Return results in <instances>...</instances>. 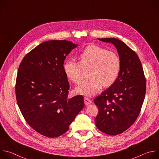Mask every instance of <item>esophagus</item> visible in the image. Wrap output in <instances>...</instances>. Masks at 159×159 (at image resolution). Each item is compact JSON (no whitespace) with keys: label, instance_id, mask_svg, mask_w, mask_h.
Returning <instances> with one entry per match:
<instances>
[{"label":"esophagus","instance_id":"34e87169","mask_svg":"<svg viewBox=\"0 0 159 159\" xmlns=\"http://www.w3.org/2000/svg\"><path fill=\"white\" fill-rule=\"evenodd\" d=\"M84 103L86 106L89 105L90 104L92 103V101L90 100V99H89L88 98H84Z\"/></svg>","mask_w":159,"mask_h":159}]
</instances>
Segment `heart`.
I'll use <instances>...</instances> for the list:
<instances>
[{"label":"heart","mask_w":159,"mask_h":159,"mask_svg":"<svg viewBox=\"0 0 159 159\" xmlns=\"http://www.w3.org/2000/svg\"><path fill=\"white\" fill-rule=\"evenodd\" d=\"M78 58L79 61H66L63 69L66 77L77 85L82 82L84 70L89 69V79L76 89L77 93L80 94L93 96L100 91L102 86H111L120 75L121 60L114 52L90 44L82 50Z\"/></svg>","instance_id":"obj_1"}]
</instances>
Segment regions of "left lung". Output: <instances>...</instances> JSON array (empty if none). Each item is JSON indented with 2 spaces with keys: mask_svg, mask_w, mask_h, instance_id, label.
<instances>
[{
  "mask_svg": "<svg viewBox=\"0 0 159 159\" xmlns=\"http://www.w3.org/2000/svg\"><path fill=\"white\" fill-rule=\"evenodd\" d=\"M98 39L116 47L121 70L116 82L94 100L99 109L95 123L102 132L118 135L138 118L145 99L146 80L139 57L125 43L116 38Z\"/></svg>",
  "mask_w": 159,
  "mask_h": 159,
  "instance_id": "1",
  "label": "left lung"
}]
</instances>
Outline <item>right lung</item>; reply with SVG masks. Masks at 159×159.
Returning <instances> with one entry per match:
<instances>
[{"label": "right lung", "instance_id": "1", "mask_svg": "<svg viewBox=\"0 0 159 159\" xmlns=\"http://www.w3.org/2000/svg\"><path fill=\"white\" fill-rule=\"evenodd\" d=\"M77 46L66 40L41 43L22 60L16 82L17 104L28 124L39 134H64L84 107L81 95L68 98L70 85L64 60Z\"/></svg>", "mask_w": 159, "mask_h": 159}]
</instances>
